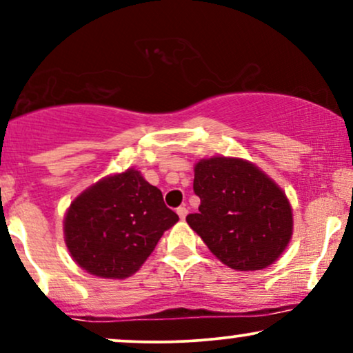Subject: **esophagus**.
<instances>
[{
	"mask_svg": "<svg viewBox=\"0 0 353 353\" xmlns=\"http://www.w3.org/2000/svg\"><path fill=\"white\" fill-rule=\"evenodd\" d=\"M188 208L185 205H181V208H177V216H179L181 219H185V216H188Z\"/></svg>",
	"mask_w": 353,
	"mask_h": 353,
	"instance_id": "esophagus-1",
	"label": "esophagus"
}]
</instances>
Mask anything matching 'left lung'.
I'll use <instances>...</instances> for the list:
<instances>
[{
	"label": "left lung",
	"mask_w": 353,
	"mask_h": 353,
	"mask_svg": "<svg viewBox=\"0 0 353 353\" xmlns=\"http://www.w3.org/2000/svg\"><path fill=\"white\" fill-rule=\"evenodd\" d=\"M199 212L185 217L221 262L236 270H261L283 252L292 236L285 194L255 165L232 157L196 164Z\"/></svg>",
	"instance_id": "8db88e82"
}]
</instances>
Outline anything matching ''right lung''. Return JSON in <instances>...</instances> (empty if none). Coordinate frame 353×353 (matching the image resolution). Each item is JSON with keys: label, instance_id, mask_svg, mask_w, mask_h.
<instances>
[{"label": "right lung", "instance_id": "1", "mask_svg": "<svg viewBox=\"0 0 353 353\" xmlns=\"http://www.w3.org/2000/svg\"><path fill=\"white\" fill-rule=\"evenodd\" d=\"M179 221L163 192L134 169L106 177L71 204L64 219L66 245L89 274L124 279L134 274Z\"/></svg>", "mask_w": 353, "mask_h": 353}]
</instances>
